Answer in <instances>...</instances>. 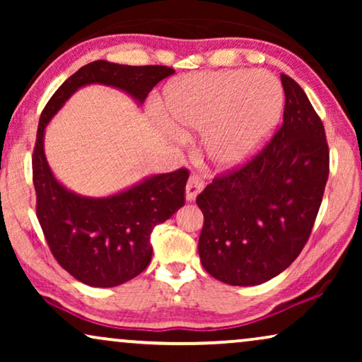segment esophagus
<instances>
[{"label":"esophagus","instance_id":"1","mask_svg":"<svg viewBox=\"0 0 362 362\" xmlns=\"http://www.w3.org/2000/svg\"><path fill=\"white\" fill-rule=\"evenodd\" d=\"M202 187H204V180L199 175H192L186 185V199L194 201L196 196L202 191Z\"/></svg>","mask_w":362,"mask_h":362}]
</instances>
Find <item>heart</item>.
<instances>
[{
    "label": "heart",
    "instance_id": "heart-1",
    "mask_svg": "<svg viewBox=\"0 0 362 362\" xmlns=\"http://www.w3.org/2000/svg\"><path fill=\"white\" fill-rule=\"evenodd\" d=\"M284 90L264 71L192 74L165 90V117L180 132L204 133L212 161L230 168L245 161L279 122Z\"/></svg>",
    "mask_w": 362,
    "mask_h": 362
}]
</instances>
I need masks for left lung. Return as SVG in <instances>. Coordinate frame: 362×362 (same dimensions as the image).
<instances>
[{
  "label": "left lung",
  "instance_id": "1",
  "mask_svg": "<svg viewBox=\"0 0 362 362\" xmlns=\"http://www.w3.org/2000/svg\"><path fill=\"white\" fill-rule=\"evenodd\" d=\"M284 122L249 161L196 197L204 214L201 264L216 280L260 285L291 265L310 239L329 175L325 127L293 78L281 74Z\"/></svg>",
  "mask_w": 362,
  "mask_h": 362
}]
</instances>
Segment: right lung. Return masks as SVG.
<instances>
[{
	"label": "right lung",
	"instance_id": "right-lung-1",
	"mask_svg": "<svg viewBox=\"0 0 362 362\" xmlns=\"http://www.w3.org/2000/svg\"><path fill=\"white\" fill-rule=\"evenodd\" d=\"M175 74L166 66H122L107 61L87 64L72 74L39 118L33 151L36 216L54 259L74 279L110 288L135 279L151 260V230L185 206L186 168L151 176L108 197H83L52 176L44 155V128L64 102L87 83H105L143 102L158 82Z\"/></svg>",
	"mask_w": 362,
	"mask_h": 362
}]
</instances>
